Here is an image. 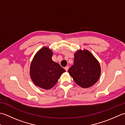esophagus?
<instances>
[{"instance_id":"34e87169","label":"esophagus","mask_w":125,"mask_h":125,"mask_svg":"<svg viewBox=\"0 0 125 125\" xmlns=\"http://www.w3.org/2000/svg\"><path fill=\"white\" fill-rule=\"evenodd\" d=\"M69 66H66V67L64 68V69H65V70H66V71H68V69H69Z\"/></svg>"}]
</instances>
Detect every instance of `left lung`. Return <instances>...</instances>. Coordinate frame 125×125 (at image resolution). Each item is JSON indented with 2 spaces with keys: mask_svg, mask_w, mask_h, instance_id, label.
<instances>
[{
  "mask_svg": "<svg viewBox=\"0 0 125 125\" xmlns=\"http://www.w3.org/2000/svg\"><path fill=\"white\" fill-rule=\"evenodd\" d=\"M73 65L68 73L75 83L83 88L91 87L99 79L101 69L98 61L87 50H79L74 55Z\"/></svg>",
  "mask_w": 125,
  "mask_h": 125,
  "instance_id": "obj_1",
  "label": "left lung"
}]
</instances>
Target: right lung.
Returning a JSON list of instances; mask_svg holds the SVG:
<instances>
[{
    "label": "right lung",
    "instance_id": "right-lung-1",
    "mask_svg": "<svg viewBox=\"0 0 125 125\" xmlns=\"http://www.w3.org/2000/svg\"><path fill=\"white\" fill-rule=\"evenodd\" d=\"M53 53L44 47L34 56L30 67V76L33 82L42 89L49 90L56 84L65 70L52 60Z\"/></svg>",
    "mask_w": 125,
    "mask_h": 125
}]
</instances>
